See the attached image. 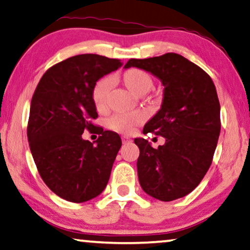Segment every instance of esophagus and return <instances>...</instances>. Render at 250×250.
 <instances>
[{
	"mask_svg": "<svg viewBox=\"0 0 250 250\" xmlns=\"http://www.w3.org/2000/svg\"><path fill=\"white\" fill-rule=\"evenodd\" d=\"M122 143L123 144H130V143H132V139L131 138H129V137H127V136H123L122 137Z\"/></svg>",
	"mask_w": 250,
	"mask_h": 250,
	"instance_id": "1",
	"label": "esophagus"
}]
</instances>
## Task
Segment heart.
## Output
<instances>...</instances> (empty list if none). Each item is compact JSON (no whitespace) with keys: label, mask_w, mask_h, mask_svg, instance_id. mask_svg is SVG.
<instances>
[{"label":"heart","mask_w":250,"mask_h":250,"mask_svg":"<svg viewBox=\"0 0 250 250\" xmlns=\"http://www.w3.org/2000/svg\"><path fill=\"white\" fill-rule=\"evenodd\" d=\"M125 83L136 94H145L153 84L151 76L142 69H130L125 74ZM115 83L114 75H107L99 80L92 90V101L98 111H105L107 107L108 96ZM146 113L143 111L120 112L111 116L108 125L113 130L122 134H131L137 125L145 121Z\"/></svg>","instance_id":"1"}]
</instances>
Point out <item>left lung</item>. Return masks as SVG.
I'll list each match as a JSON object with an SVG mask.
<instances>
[{"label": "left lung", "instance_id": "8db88e82", "mask_svg": "<svg viewBox=\"0 0 250 250\" xmlns=\"http://www.w3.org/2000/svg\"><path fill=\"white\" fill-rule=\"evenodd\" d=\"M151 72L165 85L161 108L143 132L162 136L164 145L153 148L136 138L137 171L145 193L172 201L191 193L210 167L221 132V105L210 76L177 53L129 59L125 68Z\"/></svg>", "mask_w": 250, "mask_h": 250}]
</instances>
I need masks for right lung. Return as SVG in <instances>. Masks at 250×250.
Listing matches in <instances>:
<instances>
[{
	"instance_id": "1",
	"label": "right lung",
	"mask_w": 250,
	"mask_h": 250,
	"mask_svg": "<svg viewBox=\"0 0 250 250\" xmlns=\"http://www.w3.org/2000/svg\"><path fill=\"white\" fill-rule=\"evenodd\" d=\"M120 59L78 55L53 65L32 97L27 138L38 171L53 193L71 202H85L107 185L121 138L92 123L96 82L121 66ZM101 134L96 144L82 134Z\"/></svg>"
}]
</instances>
